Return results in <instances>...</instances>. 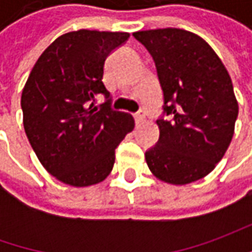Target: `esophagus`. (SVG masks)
<instances>
[{
  "instance_id": "obj_1",
  "label": "esophagus",
  "mask_w": 252,
  "mask_h": 252,
  "mask_svg": "<svg viewBox=\"0 0 252 252\" xmlns=\"http://www.w3.org/2000/svg\"><path fill=\"white\" fill-rule=\"evenodd\" d=\"M133 118H134L136 123H141V122L144 121V112L139 111L136 112V113H133Z\"/></svg>"
}]
</instances>
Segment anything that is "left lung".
<instances>
[{
    "label": "left lung",
    "mask_w": 252,
    "mask_h": 252,
    "mask_svg": "<svg viewBox=\"0 0 252 252\" xmlns=\"http://www.w3.org/2000/svg\"><path fill=\"white\" fill-rule=\"evenodd\" d=\"M133 36L151 54L164 95L160 137L144 154L147 165L172 185L195 182L213 171L233 139L238 103L231 78L198 34L165 28Z\"/></svg>",
    "instance_id": "left-lung-1"
}]
</instances>
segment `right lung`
<instances>
[{
	"instance_id": "add662e5",
	"label": "right lung",
	"mask_w": 252,
	"mask_h": 252,
	"mask_svg": "<svg viewBox=\"0 0 252 252\" xmlns=\"http://www.w3.org/2000/svg\"><path fill=\"white\" fill-rule=\"evenodd\" d=\"M125 32L81 29L62 34L37 59L25 84L24 127L47 172L71 187H90L111 174L115 150L134 121L111 108L102 83L109 54ZM107 102L94 106L96 94Z\"/></svg>"
}]
</instances>
